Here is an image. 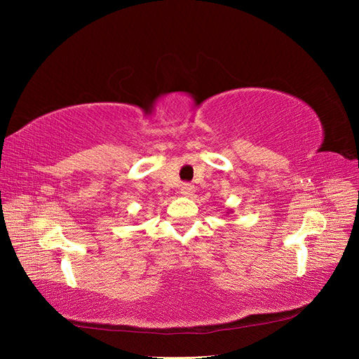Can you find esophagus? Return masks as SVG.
<instances>
[{
    "instance_id": "obj_1",
    "label": "esophagus",
    "mask_w": 359,
    "mask_h": 359,
    "mask_svg": "<svg viewBox=\"0 0 359 359\" xmlns=\"http://www.w3.org/2000/svg\"><path fill=\"white\" fill-rule=\"evenodd\" d=\"M193 193H194V186H193V184H190V182H184L182 186H181V194H184V196L190 198Z\"/></svg>"
}]
</instances>
